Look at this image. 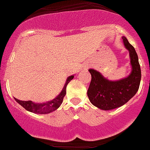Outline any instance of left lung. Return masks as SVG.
Wrapping results in <instances>:
<instances>
[{
    "instance_id": "left-lung-1",
    "label": "left lung",
    "mask_w": 150,
    "mask_h": 150,
    "mask_svg": "<svg viewBox=\"0 0 150 150\" xmlns=\"http://www.w3.org/2000/svg\"><path fill=\"white\" fill-rule=\"evenodd\" d=\"M124 46L129 52L132 72L127 78L117 81H110L103 78L100 72L89 69L92 80L87 91V96L92 104L103 110H110L125 104L135 94L140 86L141 72L138 54L125 37H123Z\"/></svg>"
}]
</instances>
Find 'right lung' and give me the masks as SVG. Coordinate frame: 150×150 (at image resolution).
Listing matches in <instances>:
<instances>
[{"mask_svg":"<svg viewBox=\"0 0 150 150\" xmlns=\"http://www.w3.org/2000/svg\"><path fill=\"white\" fill-rule=\"evenodd\" d=\"M73 78L74 75H71V76L68 77L67 82H66L61 93L55 98L50 100V101L43 103H33L31 100H26H26H18L17 98L15 99L19 104L21 105L22 107L27 111L32 112L36 113V114H47V113L54 111L61 106L63 102V99H64V96L66 95V89H67V84L69 83V81Z\"/></svg>","mask_w":150,"mask_h":150,"instance_id":"right-lung-1","label":"right lung"}]
</instances>
